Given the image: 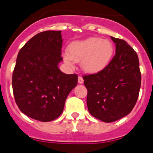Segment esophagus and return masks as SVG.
I'll list each match as a JSON object with an SVG mask.
<instances>
[{
    "label": "esophagus",
    "mask_w": 153,
    "mask_h": 153,
    "mask_svg": "<svg viewBox=\"0 0 153 153\" xmlns=\"http://www.w3.org/2000/svg\"><path fill=\"white\" fill-rule=\"evenodd\" d=\"M78 82H79V84H82V83H83L84 80H83V79H82V78L81 76H79V78H78Z\"/></svg>",
    "instance_id": "1"
}]
</instances>
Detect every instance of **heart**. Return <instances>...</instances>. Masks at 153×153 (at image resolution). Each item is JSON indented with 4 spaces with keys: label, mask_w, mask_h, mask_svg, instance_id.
I'll return each mask as SVG.
<instances>
[{
    "label": "heart",
    "mask_w": 153,
    "mask_h": 153,
    "mask_svg": "<svg viewBox=\"0 0 153 153\" xmlns=\"http://www.w3.org/2000/svg\"><path fill=\"white\" fill-rule=\"evenodd\" d=\"M111 41L99 37H88L71 42L63 54V60L69 66L81 62L82 69L87 74H97L105 70L111 62L114 55Z\"/></svg>",
    "instance_id": "1"
}]
</instances>
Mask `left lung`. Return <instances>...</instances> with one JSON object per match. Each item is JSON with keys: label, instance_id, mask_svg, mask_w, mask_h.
<instances>
[{"label": "left lung", "instance_id": "obj_1", "mask_svg": "<svg viewBox=\"0 0 153 153\" xmlns=\"http://www.w3.org/2000/svg\"><path fill=\"white\" fill-rule=\"evenodd\" d=\"M111 39L116 53L109 66L99 73L83 76L90 114L108 123L132 111L141 83L137 52L123 39L112 36Z\"/></svg>", "mask_w": 153, "mask_h": 153}]
</instances>
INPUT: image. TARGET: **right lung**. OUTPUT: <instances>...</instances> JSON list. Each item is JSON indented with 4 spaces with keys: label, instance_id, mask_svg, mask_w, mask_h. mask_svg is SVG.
Wrapping results in <instances>:
<instances>
[{
    "label": "right lung",
    "instance_id": "obj_1",
    "mask_svg": "<svg viewBox=\"0 0 153 153\" xmlns=\"http://www.w3.org/2000/svg\"><path fill=\"white\" fill-rule=\"evenodd\" d=\"M61 31H45L30 39L18 53L13 91L23 114L47 122L61 115L65 101L77 86V74L62 73Z\"/></svg>",
    "mask_w": 153,
    "mask_h": 153
}]
</instances>
